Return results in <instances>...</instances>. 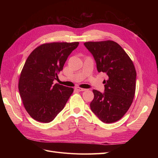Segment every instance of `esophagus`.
<instances>
[{
  "instance_id": "1",
  "label": "esophagus",
  "mask_w": 158,
  "mask_h": 158,
  "mask_svg": "<svg viewBox=\"0 0 158 158\" xmlns=\"http://www.w3.org/2000/svg\"><path fill=\"white\" fill-rule=\"evenodd\" d=\"M75 89L77 90V91H78V92H84V91H86L87 90L86 89L81 88H79V87H76Z\"/></svg>"
}]
</instances>
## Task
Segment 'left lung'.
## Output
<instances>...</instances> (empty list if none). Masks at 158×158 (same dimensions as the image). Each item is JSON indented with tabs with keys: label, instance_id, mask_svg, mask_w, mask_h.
I'll list each match as a JSON object with an SVG mask.
<instances>
[{
	"label": "left lung",
	"instance_id": "1",
	"mask_svg": "<svg viewBox=\"0 0 158 158\" xmlns=\"http://www.w3.org/2000/svg\"><path fill=\"white\" fill-rule=\"evenodd\" d=\"M84 45L92 54L98 71L108 76V80L103 81V93L93 90L91 110L105 123L116 122L125 115L135 97V66L125 50L113 41H88Z\"/></svg>",
	"mask_w": 158,
	"mask_h": 158
}]
</instances>
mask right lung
I'll return each mask as SVG.
<instances>
[{
    "label": "right lung",
    "mask_w": 158,
    "mask_h": 158,
    "mask_svg": "<svg viewBox=\"0 0 158 158\" xmlns=\"http://www.w3.org/2000/svg\"><path fill=\"white\" fill-rule=\"evenodd\" d=\"M78 42L44 44L33 50L22 70L18 89L26 111L35 121L50 123L64 107L74 89L53 81Z\"/></svg>",
    "instance_id": "right-lung-1"
}]
</instances>
